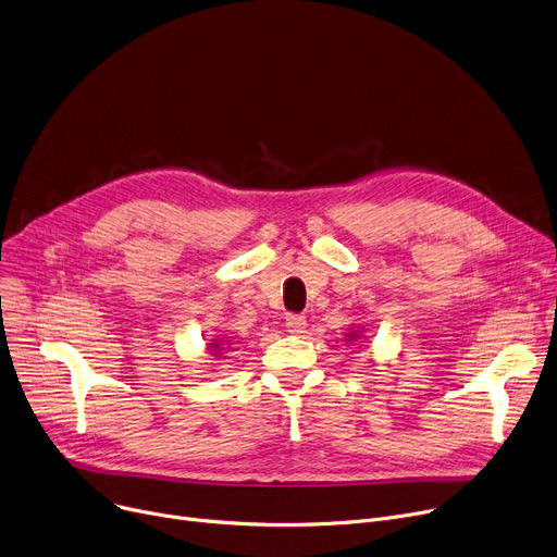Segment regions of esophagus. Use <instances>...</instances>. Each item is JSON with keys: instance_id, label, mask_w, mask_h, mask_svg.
I'll return each mask as SVG.
<instances>
[{"instance_id": "1", "label": "esophagus", "mask_w": 557, "mask_h": 557, "mask_svg": "<svg viewBox=\"0 0 557 557\" xmlns=\"http://www.w3.org/2000/svg\"><path fill=\"white\" fill-rule=\"evenodd\" d=\"M307 327V318L300 313H288L286 315V332L290 334H302Z\"/></svg>"}]
</instances>
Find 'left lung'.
Segmentation results:
<instances>
[{
  "instance_id": "1",
  "label": "left lung",
  "mask_w": 557,
  "mask_h": 557,
  "mask_svg": "<svg viewBox=\"0 0 557 557\" xmlns=\"http://www.w3.org/2000/svg\"><path fill=\"white\" fill-rule=\"evenodd\" d=\"M349 338H359V334H349Z\"/></svg>"
}]
</instances>
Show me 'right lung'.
Returning a JSON list of instances; mask_svg holds the SVG:
<instances>
[{
	"instance_id": "right-lung-1",
	"label": "right lung",
	"mask_w": 557,
	"mask_h": 557,
	"mask_svg": "<svg viewBox=\"0 0 557 557\" xmlns=\"http://www.w3.org/2000/svg\"><path fill=\"white\" fill-rule=\"evenodd\" d=\"M210 347H214V352H219V349H221V347H219V343H210Z\"/></svg>"
}]
</instances>
